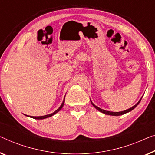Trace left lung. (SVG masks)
I'll return each instance as SVG.
<instances>
[{"label":"left lung","mask_w":155,"mask_h":155,"mask_svg":"<svg viewBox=\"0 0 155 155\" xmlns=\"http://www.w3.org/2000/svg\"><path fill=\"white\" fill-rule=\"evenodd\" d=\"M141 99H142V97H141L140 100H139V101H138V102H137V104H135L134 106H133L132 107H130V108H129V109H128V110H124V111H123V112H110V111H106V110H102V109L98 107H97L96 105H95V104L93 103V102H92V101H91V103H92L93 106L94 107H95V109H97V110L100 111V112L104 113V114H107V115H112V116H119V115H122V114H126V113H127V112H130V111H132L133 110H134V108H136V106L138 105V104L139 103H140V102Z\"/></svg>","instance_id":"8db88e82"}]
</instances>
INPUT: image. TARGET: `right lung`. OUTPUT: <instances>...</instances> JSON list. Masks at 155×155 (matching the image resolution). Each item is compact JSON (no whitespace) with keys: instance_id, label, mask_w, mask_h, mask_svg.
I'll return each instance as SVG.
<instances>
[{"instance_id":"1","label":"right lung","mask_w":155,"mask_h":155,"mask_svg":"<svg viewBox=\"0 0 155 155\" xmlns=\"http://www.w3.org/2000/svg\"><path fill=\"white\" fill-rule=\"evenodd\" d=\"M64 100H63V102H62V104H61L60 107L58 109V110H55V112H54L53 113H51V114H49L45 115V116H41V117H31V116H28V115H26V114H25V115H26V116H27V117H31V118L35 119H44L48 118V117H52V116H53V115H54V114H55L57 112H58L59 111H60V110H61V109L62 108V107L64 106Z\"/></svg>"}]
</instances>
